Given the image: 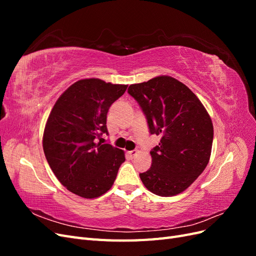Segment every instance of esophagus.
<instances>
[{"instance_id":"34e87169","label":"esophagus","mask_w":256,"mask_h":256,"mask_svg":"<svg viewBox=\"0 0 256 256\" xmlns=\"http://www.w3.org/2000/svg\"><path fill=\"white\" fill-rule=\"evenodd\" d=\"M138 154V150H130V152H127V156L130 158V159H132V158H134Z\"/></svg>"}]
</instances>
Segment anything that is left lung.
Wrapping results in <instances>:
<instances>
[{
	"label": "left lung",
	"instance_id": "1",
	"mask_svg": "<svg viewBox=\"0 0 256 256\" xmlns=\"http://www.w3.org/2000/svg\"><path fill=\"white\" fill-rule=\"evenodd\" d=\"M128 92L140 104L150 134L161 136L150 152V168L140 174L142 182L160 196L182 193L203 173L210 158V116L194 92L168 76L131 84Z\"/></svg>",
	"mask_w": 256,
	"mask_h": 256
}]
</instances>
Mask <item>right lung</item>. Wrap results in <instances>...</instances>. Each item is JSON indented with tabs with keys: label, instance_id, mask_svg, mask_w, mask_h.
Wrapping results in <instances>:
<instances>
[{
	"label": "right lung",
	"instance_id": "obj_1",
	"mask_svg": "<svg viewBox=\"0 0 256 256\" xmlns=\"http://www.w3.org/2000/svg\"><path fill=\"white\" fill-rule=\"evenodd\" d=\"M128 85L83 79L60 96L46 124L42 147L60 182L74 194L95 198L110 190L124 150L97 142L108 134L106 114Z\"/></svg>",
	"mask_w": 256,
	"mask_h": 256
}]
</instances>
